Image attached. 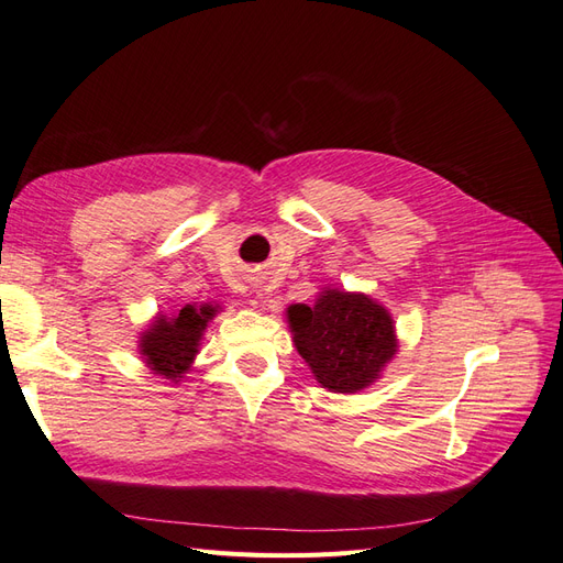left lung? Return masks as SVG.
<instances>
[{
	"instance_id": "8db88e82",
	"label": "left lung",
	"mask_w": 563,
	"mask_h": 563,
	"mask_svg": "<svg viewBox=\"0 0 563 563\" xmlns=\"http://www.w3.org/2000/svg\"><path fill=\"white\" fill-rule=\"evenodd\" d=\"M288 323L300 356L331 391L364 389L397 352L387 310L362 294L333 288L312 308L291 305Z\"/></svg>"
}]
</instances>
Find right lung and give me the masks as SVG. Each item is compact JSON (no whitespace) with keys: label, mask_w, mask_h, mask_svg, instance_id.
I'll return each mask as SVG.
<instances>
[{"label":"right lung","mask_w":563,"mask_h":563,"mask_svg":"<svg viewBox=\"0 0 563 563\" xmlns=\"http://www.w3.org/2000/svg\"><path fill=\"white\" fill-rule=\"evenodd\" d=\"M213 314L216 308L211 305H185L172 319L159 317L141 340V352L150 368L164 378H183L197 354L201 331Z\"/></svg>","instance_id":"right-lung-1"}]
</instances>
